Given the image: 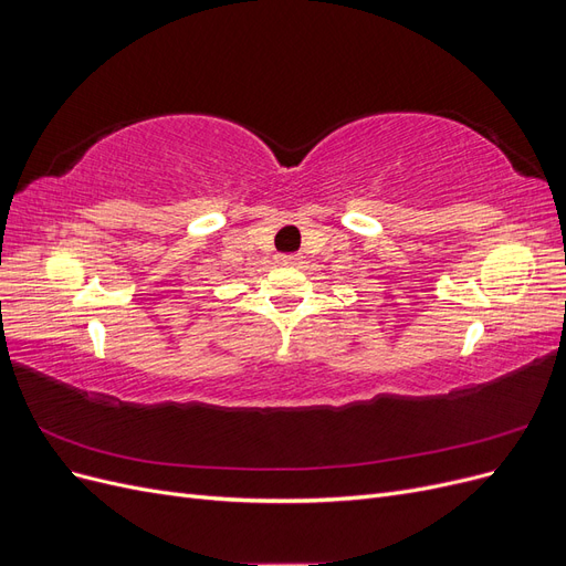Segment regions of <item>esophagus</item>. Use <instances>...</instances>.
Listing matches in <instances>:
<instances>
[{"label": "esophagus", "mask_w": 566, "mask_h": 566, "mask_svg": "<svg viewBox=\"0 0 566 566\" xmlns=\"http://www.w3.org/2000/svg\"><path fill=\"white\" fill-rule=\"evenodd\" d=\"M276 262H279L281 266H295V264H300V256H297V254H281Z\"/></svg>", "instance_id": "obj_1"}]
</instances>
